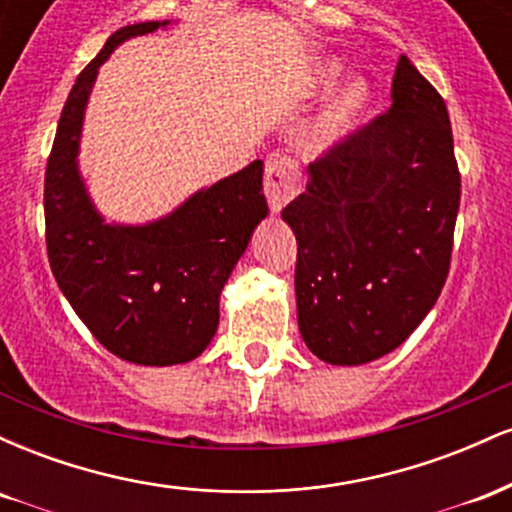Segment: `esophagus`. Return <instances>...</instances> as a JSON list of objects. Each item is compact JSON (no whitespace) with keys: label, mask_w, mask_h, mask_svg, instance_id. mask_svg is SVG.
I'll return each mask as SVG.
<instances>
[{"label":"esophagus","mask_w":512,"mask_h":512,"mask_svg":"<svg viewBox=\"0 0 512 512\" xmlns=\"http://www.w3.org/2000/svg\"><path fill=\"white\" fill-rule=\"evenodd\" d=\"M301 170L291 156L269 158L264 170V195L272 211H281L301 192Z\"/></svg>","instance_id":"obj_1"}]
</instances>
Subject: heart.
<instances>
[{"label":"heart","instance_id":"obj_1","mask_svg":"<svg viewBox=\"0 0 512 512\" xmlns=\"http://www.w3.org/2000/svg\"><path fill=\"white\" fill-rule=\"evenodd\" d=\"M337 74H339L337 64H322L315 76L317 88L330 86L332 81L337 79ZM366 103H368V86L363 84V81H351V84H346L342 91L332 98L330 105H327V113H325L327 127L337 129V127L349 125V122L354 120L363 108H366Z\"/></svg>","mask_w":512,"mask_h":512}]
</instances>
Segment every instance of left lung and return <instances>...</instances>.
Instances as JSON below:
<instances>
[{
	"instance_id": "left-lung-1",
	"label": "left lung",
	"mask_w": 512,
	"mask_h": 512,
	"mask_svg": "<svg viewBox=\"0 0 512 512\" xmlns=\"http://www.w3.org/2000/svg\"><path fill=\"white\" fill-rule=\"evenodd\" d=\"M457 209L448 108L402 55L390 110L310 163L305 192L281 211L308 349L332 366L395 351L443 291Z\"/></svg>"
}]
</instances>
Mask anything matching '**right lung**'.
Wrapping results in <instances>:
<instances>
[{
	"instance_id": "add662e5",
	"label": "right lung",
	"mask_w": 512,
	"mask_h": 512,
	"mask_svg": "<svg viewBox=\"0 0 512 512\" xmlns=\"http://www.w3.org/2000/svg\"><path fill=\"white\" fill-rule=\"evenodd\" d=\"M161 26L168 21L120 28L76 76L45 168V243L57 286L110 354L139 366L187 363L207 349L223 284L269 211L262 161L146 226H110L93 209L76 166L88 93L117 45Z\"/></svg>"
}]
</instances>
